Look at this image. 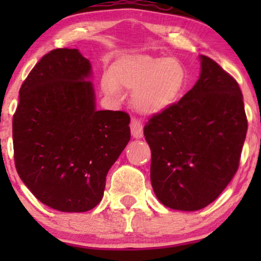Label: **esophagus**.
Returning <instances> with one entry per match:
<instances>
[{
    "label": "esophagus",
    "mask_w": 261,
    "mask_h": 261,
    "mask_svg": "<svg viewBox=\"0 0 261 261\" xmlns=\"http://www.w3.org/2000/svg\"><path fill=\"white\" fill-rule=\"evenodd\" d=\"M130 127H131V135H133L134 139H141V137L143 136V126L140 121L133 119V120H131Z\"/></svg>",
    "instance_id": "34e87169"
}]
</instances>
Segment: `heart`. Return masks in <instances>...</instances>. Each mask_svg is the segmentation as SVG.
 I'll use <instances>...</instances> for the list:
<instances>
[{"label":"heart","instance_id":"heart-1","mask_svg":"<svg viewBox=\"0 0 261 261\" xmlns=\"http://www.w3.org/2000/svg\"><path fill=\"white\" fill-rule=\"evenodd\" d=\"M187 71L179 60L128 54L118 59L101 74L100 88L113 100H121L124 91L133 92V104L143 115H160L180 97Z\"/></svg>","mask_w":261,"mask_h":261}]
</instances>
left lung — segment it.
<instances>
[{
    "mask_svg": "<svg viewBox=\"0 0 261 261\" xmlns=\"http://www.w3.org/2000/svg\"><path fill=\"white\" fill-rule=\"evenodd\" d=\"M199 59L195 86L143 128L155 196L179 211H197L220 196L238 169L248 130L238 83L214 60Z\"/></svg>",
    "mask_w": 261,
    "mask_h": 261,
    "instance_id": "8db88e82",
    "label": "left lung"
}]
</instances>
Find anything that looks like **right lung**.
<instances>
[{
  "label": "right lung",
  "instance_id": "add662e5",
  "mask_svg": "<svg viewBox=\"0 0 261 261\" xmlns=\"http://www.w3.org/2000/svg\"><path fill=\"white\" fill-rule=\"evenodd\" d=\"M92 65L77 49L43 56L13 116L18 175L39 201L86 212L101 201L109 169L130 141V116L98 110Z\"/></svg>",
  "mask_w": 261,
  "mask_h": 261
}]
</instances>
